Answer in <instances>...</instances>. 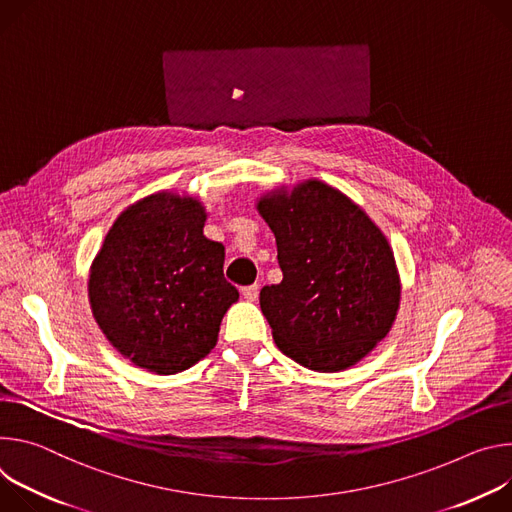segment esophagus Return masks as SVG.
I'll list each match as a JSON object with an SVG mask.
<instances>
[{"label": "esophagus", "instance_id": "obj_1", "mask_svg": "<svg viewBox=\"0 0 512 512\" xmlns=\"http://www.w3.org/2000/svg\"><path fill=\"white\" fill-rule=\"evenodd\" d=\"M258 293H260V287L258 285H250V287H244L242 289V295L246 301H256L258 299Z\"/></svg>", "mask_w": 512, "mask_h": 512}]
</instances>
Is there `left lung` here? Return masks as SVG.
<instances>
[{
	"instance_id": "left-lung-1",
	"label": "left lung",
	"mask_w": 512,
	"mask_h": 512,
	"mask_svg": "<svg viewBox=\"0 0 512 512\" xmlns=\"http://www.w3.org/2000/svg\"><path fill=\"white\" fill-rule=\"evenodd\" d=\"M276 238L282 280L260 291L278 350L315 372L368 356L401 305V276L380 227L348 195L309 179L256 203Z\"/></svg>"
}]
</instances>
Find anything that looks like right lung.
Listing matches in <instances>:
<instances>
[{"label": "right lung", "mask_w": 512, "mask_h": 512, "mask_svg": "<svg viewBox=\"0 0 512 512\" xmlns=\"http://www.w3.org/2000/svg\"><path fill=\"white\" fill-rule=\"evenodd\" d=\"M197 197L148 195L120 213L89 270L93 317L132 364L177 374L217 344L240 293L223 278L225 248L203 236Z\"/></svg>", "instance_id": "add662e5"}]
</instances>
